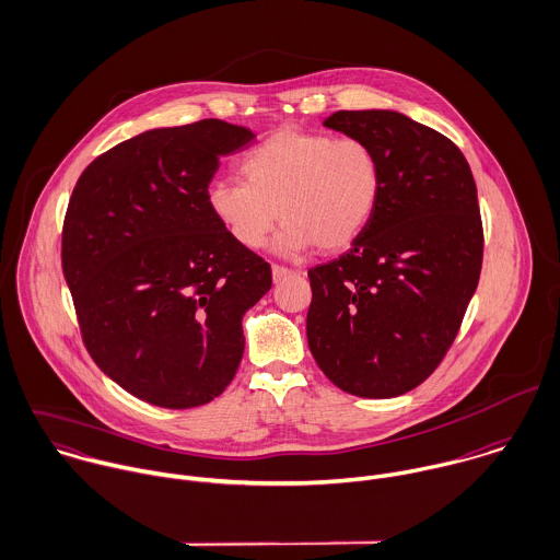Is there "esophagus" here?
Wrapping results in <instances>:
<instances>
[{"mask_svg": "<svg viewBox=\"0 0 560 560\" xmlns=\"http://www.w3.org/2000/svg\"><path fill=\"white\" fill-rule=\"evenodd\" d=\"M294 275V270H290V268H283V266H272V281L275 283H281L285 277H292Z\"/></svg>", "mask_w": 560, "mask_h": 560, "instance_id": "esophagus-1", "label": "esophagus"}]
</instances>
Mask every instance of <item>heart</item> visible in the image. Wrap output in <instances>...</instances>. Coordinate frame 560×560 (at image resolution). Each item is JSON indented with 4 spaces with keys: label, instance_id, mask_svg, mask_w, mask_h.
I'll list each match as a JSON object with an SVG mask.
<instances>
[{
    "label": "heart",
    "instance_id": "1",
    "mask_svg": "<svg viewBox=\"0 0 560 560\" xmlns=\"http://www.w3.org/2000/svg\"><path fill=\"white\" fill-rule=\"evenodd\" d=\"M244 182H214L208 208L246 250L264 246L281 219L275 240L281 255L350 248L372 223L383 197V166L359 138L329 131L281 127L268 133L240 162Z\"/></svg>",
    "mask_w": 560,
    "mask_h": 560
}]
</instances>
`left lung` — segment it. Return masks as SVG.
<instances>
[{
  "label": "left lung",
  "instance_id": "obj_1",
  "mask_svg": "<svg viewBox=\"0 0 560 560\" xmlns=\"http://www.w3.org/2000/svg\"><path fill=\"white\" fill-rule=\"evenodd\" d=\"M325 127L376 151L383 197L352 248L310 270V350L339 389L394 398L435 372L476 292V184L452 140L405 114L339 110Z\"/></svg>",
  "mask_w": 560,
  "mask_h": 560
}]
</instances>
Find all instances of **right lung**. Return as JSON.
<instances>
[{"mask_svg":"<svg viewBox=\"0 0 560 560\" xmlns=\"http://www.w3.org/2000/svg\"><path fill=\"white\" fill-rule=\"evenodd\" d=\"M255 133L219 118L142 131L80 175L62 272L93 361L131 396L192 409L221 396L270 266L208 208L221 158Z\"/></svg>","mask_w":560,"mask_h":560,"instance_id":"add662e5","label":"right lung"}]
</instances>
